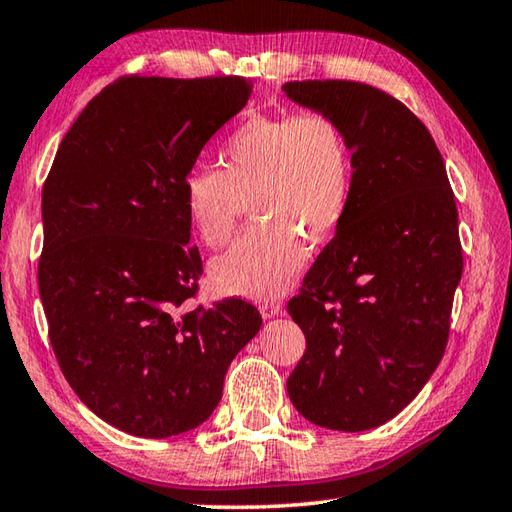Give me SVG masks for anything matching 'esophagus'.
Masks as SVG:
<instances>
[{"mask_svg": "<svg viewBox=\"0 0 512 512\" xmlns=\"http://www.w3.org/2000/svg\"><path fill=\"white\" fill-rule=\"evenodd\" d=\"M260 314H263V318H274L283 314V305L278 300H263L260 302Z\"/></svg>", "mask_w": 512, "mask_h": 512, "instance_id": "obj_1", "label": "esophagus"}]
</instances>
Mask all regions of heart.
Wrapping results in <instances>:
<instances>
[{
    "mask_svg": "<svg viewBox=\"0 0 512 512\" xmlns=\"http://www.w3.org/2000/svg\"><path fill=\"white\" fill-rule=\"evenodd\" d=\"M221 170L192 168L181 198L196 236L221 247L232 236L241 198L260 218L212 260L218 289L276 296L307 260L302 236L322 243L336 234L353 194V152L342 123L322 110L256 114L229 134Z\"/></svg>",
    "mask_w": 512,
    "mask_h": 512,
    "instance_id": "b5f03b06",
    "label": "heart"
}]
</instances>
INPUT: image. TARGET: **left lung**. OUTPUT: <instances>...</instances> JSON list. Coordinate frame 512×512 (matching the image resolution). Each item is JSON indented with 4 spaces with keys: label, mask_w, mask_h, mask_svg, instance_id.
I'll return each mask as SVG.
<instances>
[{
    "label": "left lung",
    "mask_w": 512,
    "mask_h": 512,
    "mask_svg": "<svg viewBox=\"0 0 512 512\" xmlns=\"http://www.w3.org/2000/svg\"><path fill=\"white\" fill-rule=\"evenodd\" d=\"M283 90L336 117L353 152L347 216L287 305L307 340L287 391L318 426L375 429L444 356L464 269L455 194L431 132L389 92L347 79Z\"/></svg>",
    "instance_id": "left-lung-1"
}]
</instances>
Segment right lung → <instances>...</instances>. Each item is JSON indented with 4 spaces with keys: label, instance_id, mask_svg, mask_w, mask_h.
Masks as SVG:
<instances>
[{
    "label": "right lung",
    "instance_id": "obj_1",
    "mask_svg": "<svg viewBox=\"0 0 512 512\" xmlns=\"http://www.w3.org/2000/svg\"><path fill=\"white\" fill-rule=\"evenodd\" d=\"M252 97L245 77H121L59 143L41 194L39 296L79 400L137 437L196 429L263 318L227 298L187 309L203 260L181 183Z\"/></svg>",
    "mask_w": 512,
    "mask_h": 512
}]
</instances>
